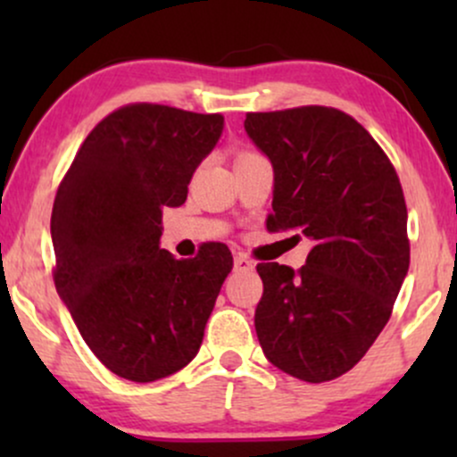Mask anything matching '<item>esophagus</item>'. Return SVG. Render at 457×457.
Wrapping results in <instances>:
<instances>
[{"mask_svg":"<svg viewBox=\"0 0 457 457\" xmlns=\"http://www.w3.org/2000/svg\"><path fill=\"white\" fill-rule=\"evenodd\" d=\"M253 260H249L246 258V255H243V253H238L234 258V270H238V272H249V270H253Z\"/></svg>","mask_w":457,"mask_h":457,"instance_id":"1","label":"esophagus"}]
</instances>
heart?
Segmentation results:
<instances>
[{"mask_svg": "<svg viewBox=\"0 0 457 457\" xmlns=\"http://www.w3.org/2000/svg\"><path fill=\"white\" fill-rule=\"evenodd\" d=\"M246 154H253V152H251V150H240V152H238V156H236V159H240V156H246Z\"/></svg>", "mask_w": 457, "mask_h": 457, "instance_id": "b5f03b06", "label": "heart"}]
</instances>
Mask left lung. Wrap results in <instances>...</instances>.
Here are the masks:
<instances>
[{"label":"left lung","instance_id":"1","mask_svg":"<svg viewBox=\"0 0 457 457\" xmlns=\"http://www.w3.org/2000/svg\"><path fill=\"white\" fill-rule=\"evenodd\" d=\"M245 130L275 171L266 229L313 243L298 270L258 264L260 345L298 380L339 378L389 322L411 264L400 178L376 139L339 109L246 113Z\"/></svg>","mask_w":457,"mask_h":457}]
</instances>
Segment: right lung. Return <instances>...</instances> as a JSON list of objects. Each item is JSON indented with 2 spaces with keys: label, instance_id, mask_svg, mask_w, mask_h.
<instances>
[{
  "label": "right lung",
  "instance_id": "right-lung-1",
  "mask_svg": "<svg viewBox=\"0 0 457 457\" xmlns=\"http://www.w3.org/2000/svg\"><path fill=\"white\" fill-rule=\"evenodd\" d=\"M221 130V113L124 104L92 129L57 188V295L120 378H165L202 345L232 253L208 243L195 258L176 260L159 240L162 208L185 204L193 171Z\"/></svg>",
  "mask_w": 457,
  "mask_h": 457
}]
</instances>
